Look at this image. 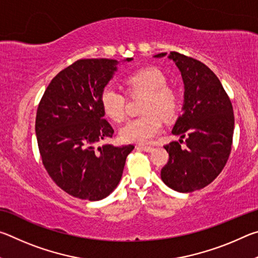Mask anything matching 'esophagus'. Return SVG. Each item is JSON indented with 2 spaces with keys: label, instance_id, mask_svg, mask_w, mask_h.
Masks as SVG:
<instances>
[{
  "label": "esophagus",
  "instance_id": "obj_1",
  "mask_svg": "<svg viewBox=\"0 0 258 258\" xmlns=\"http://www.w3.org/2000/svg\"><path fill=\"white\" fill-rule=\"evenodd\" d=\"M138 149L143 150L146 152H151L152 150H154V148L150 147V146H138Z\"/></svg>",
  "mask_w": 258,
  "mask_h": 258
}]
</instances>
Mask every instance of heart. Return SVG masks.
<instances>
[{"label":"heart","mask_w":258,"mask_h":258,"mask_svg":"<svg viewBox=\"0 0 258 258\" xmlns=\"http://www.w3.org/2000/svg\"><path fill=\"white\" fill-rule=\"evenodd\" d=\"M128 93H146L142 111L145 116L131 119L119 131L121 141L145 145L163 130V120L171 119L178 108L177 95L167 85V78L156 67L141 68L125 78ZM102 111L109 119L120 123L125 117L126 99L112 86H104L99 97Z\"/></svg>","instance_id":"heart-1"}]
</instances>
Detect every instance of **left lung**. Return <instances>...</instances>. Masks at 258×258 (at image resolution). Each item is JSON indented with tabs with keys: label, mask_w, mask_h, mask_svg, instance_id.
Instances as JSON below:
<instances>
[{
	"label": "left lung",
	"mask_w": 258,
	"mask_h": 258,
	"mask_svg": "<svg viewBox=\"0 0 258 258\" xmlns=\"http://www.w3.org/2000/svg\"><path fill=\"white\" fill-rule=\"evenodd\" d=\"M168 59L175 62L184 84L182 115L172 133L185 139V148H181L183 140L164 147L169 159L160 177L168 187L185 194L208 185L224 168L232 146L233 108L220 80L206 64L177 52H171Z\"/></svg>",
	"instance_id": "1"
}]
</instances>
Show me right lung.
I'll return each mask as SVG.
<instances>
[{
	"label": "right lung",
	"instance_id": "1",
	"mask_svg": "<svg viewBox=\"0 0 258 258\" xmlns=\"http://www.w3.org/2000/svg\"><path fill=\"white\" fill-rule=\"evenodd\" d=\"M117 64L112 59L77 60L51 81L38 104L35 131L43 165L73 197L97 202L110 195L134 149L109 143L95 148L113 134L99 97Z\"/></svg>",
	"mask_w": 258,
	"mask_h": 258
}]
</instances>
